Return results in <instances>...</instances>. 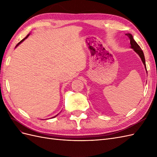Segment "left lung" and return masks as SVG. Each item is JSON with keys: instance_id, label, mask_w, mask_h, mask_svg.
Returning a JSON list of instances; mask_svg holds the SVG:
<instances>
[{"instance_id": "left-lung-1", "label": "left lung", "mask_w": 157, "mask_h": 157, "mask_svg": "<svg viewBox=\"0 0 157 157\" xmlns=\"http://www.w3.org/2000/svg\"><path fill=\"white\" fill-rule=\"evenodd\" d=\"M126 35L128 36V38H129L130 40L131 48L134 49V51L136 52V53L140 56V57L141 58L142 61H143V63H144V65H145V69H147V68H146V65H145V56H144L143 51H142L141 48H140V46L138 44H137V42L134 40V38H133V36H132V35L131 34H130V33H127V34H126Z\"/></svg>"}]
</instances>
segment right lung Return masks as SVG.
Here are the masks:
<instances>
[{"label": "right lung", "mask_w": 157, "mask_h": 157, "mask_svg": "<svg viewBox=\"0 0 157 157\" xmlns=\"http://www.w3.org/2000/svg\"><path fill=\"white\" fill-rule=\"evenodd\" d=\"M29 35H27V36H26V37H25V38H24V39H22V40H21V41H20V42H18V44H17V45H16V47H17V46H18V45H19V44H21V42H23V40H25V39H27V37H28V36H29ZM56 116H57V115H56ZM56 116H55V117H53V118H54V117H56Z\"/></svg>", "instance_id": "1"}]
</instances>
